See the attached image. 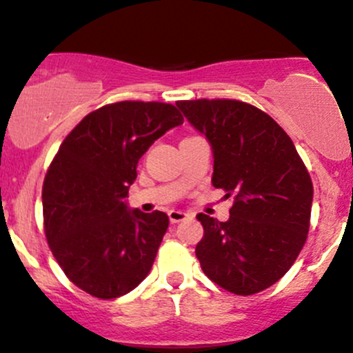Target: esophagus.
Instances as JSON below:
<instances>
[{"instance_id":"esophagus-1","label":"esophagus","mask_w":353,"mask_h":353,"mask_svg":"<svg viewBox=\"0 0 353 353\" xmlns=\"http://www.w3.org/2000/svg\"><path fill=\"white\" fill-rule=\"evenodd\" d=\"M167 214H169L170 223H179V221H183V220H186V218H189L188 213H184V211H177V210H170Z\"/></svg>"}]
</instances>
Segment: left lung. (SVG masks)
I'll return each instance as SVG.
<instances>
[{
  "instance_id": "obj_1",
  "label": "left lung",
  "mask_w": 353,
  "mask_h": 353,
  "mask_svg": "<svg viewBox=\"0 0 353 353\" xmlns=\"http://www.w3.org/2000/svg\"><path fill=\"white\" fill-rule=\"evenodd\" d=\"M177 108L213 148V186L233 196L230 220L199 213L203 272L250 296L281 279L304 247L313 183L294 143L265 111L239 99H189Z\"/></svg>"
}]
</instances>
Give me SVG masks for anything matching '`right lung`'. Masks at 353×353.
Wrapping results in <instances>:
<instances>
[{
  "mask_svg": "<svg viewBox=\"0 0 353 353\" xmlns=\"http://www.w3.org/2000/svg\"><path fill=\"white\" fill-rule=\"evenodd\" d=\"M183 121L169 103H111L86 114L52 159L42 188L47 242L88 294L118 298L150 272L169 218L128 211L123 198L147 148Z\"/></svg>",
  "mask_w": 353,
  "mask_h": 353,
  "instance_id": "add662e5",
  "label": "right lung"
}]
</instances>
